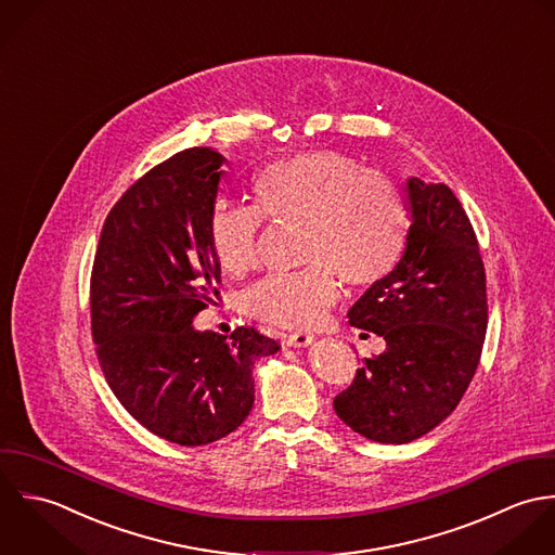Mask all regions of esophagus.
Wrapping results in <instances>:
<instances>
[{"label":"esophagus","mask_w":555,"mask_h":555,"mask_svg":"<svg viewBox=\"0 0 555 555\" xmlns=\"http://www.w3.org/2000/svg\"><path fill=\"white\" fill-rule=\"evenodd\" d=\"M285 343L289 347H307V345L313 343V336L307 333H292L285 336Z\"/></svg>","instance_id":"1"}]
</instances>
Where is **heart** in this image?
I'll use <instances>...</instances> for the list:
<instances>
[{
    "mask_svg": "<svg viewBox=\"0 0 555 555\" xmlns=\"http://www.w3.org/2000/svg\"><path fill=\"white\" fill-rule=\"evenodd\" d=\"M253 206L219 202L208 217V244L224 272L244 276L259 261L266 221H300V257L292 272H272L244 296L257 320L313 328L351 287L386 281L410 244V212L399 186L347 154L318 150L259 167L250 178Z\"/></svg>",
    "mask_w": 555,
    "mask_h": 555,
    "instance_id": "1",
    "label": "heart"
}]
</instances>
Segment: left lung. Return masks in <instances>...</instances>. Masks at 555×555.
Here are the masks:
<instances>
[{"mask_svg": "<svg viewBox=\"0 0 555 555\" xmlns=\"http://www.w3.org/2000/svg\"><path fill=\"white\" fill-rule=\"evenodd\" d=\"M410 244L401 266L349 309V324L384 336L334 397L336 416L366 440L408 443L463 399L487 333V279L474 227L446 184L408 180ZM369 336V334H366Z\"/></svg>", "mask_w": 555, "mask_h": 555, "instance_id": "1", "label": "left lung"}]
</instances>
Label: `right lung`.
<instances>
[{"instance_id": "obj_1", "label": "right lung", "mask_w": 555, "mask_h": 555, "mask_svg": "<svg viewBox=\"0 0 555 555\" xmlns=\"http://www.w3.org/2000/svg\"><path fill=\"white\" fill-rule=\"evenodd\" d=\"M222 160L189 147L141 176L107 215L90 279L92 340L113 395L180 446L235 431L253 408L255 360L281 347L255 326L229 338L193 328L221 283L208 217Z\"/></svg>"}]
</instances>
